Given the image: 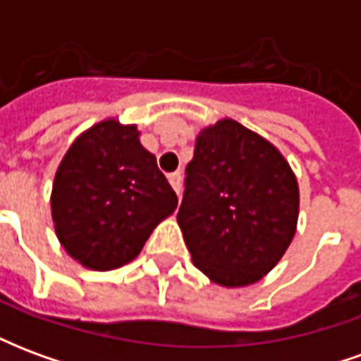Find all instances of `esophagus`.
I'll return each instance as SVG.
<instances>
[{"label":"esophagus","mask_w":361,"mask_h":361,"mask_svg":"<svg viewBox=\"0 0 361 361\" xmlns=\"http://www.w3.org/2000/svg\"><path fill=\"white\" fill-rule=\"evenodd\" d=\"M168 181H170V185L172 189L180 195V189H181V176L180 173H172V176H168Z\"/></svg>","instance_id":"1"}]
</instances>
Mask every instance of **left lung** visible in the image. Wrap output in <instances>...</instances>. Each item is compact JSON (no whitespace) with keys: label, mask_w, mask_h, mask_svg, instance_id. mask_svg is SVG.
<instances>
[{"label":"left lung","mask_w":361,"mask_h":361,"mask_svg":"<svg viewBox=\"0 0 361 361\" xmlns=\"http://www.w3.org/2000/svg\"><path fill=\"white\" fill-rule=\"evenodd\" d=\"M298 181L263 137L222 119L197 137L178 222L193 265L222 286H247L276 265L298 222Z\"/></svg>","instance_id":"left-lung-1"}]
</instances>
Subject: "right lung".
Segmentation results:
<instances>
[{
    "instance_id": "obj_1",
    "label": "right lung",
    "mask_w": 361,
    "mask_h": 361,
    "mask_svg": "<svg viewBox=\"0 0 361 361\" xmlns=\"http://www.w3.org/2000/svg\"><path fill=\"white\" fill-rule=\"evenodd\" d=\"M178 207L157 158L135 126L108 119L67 150L51 189V219L81 265L111 271L133 261L152 230Z\"/></svg>"
}]
</instances>
